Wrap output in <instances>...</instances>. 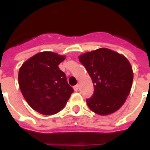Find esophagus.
I'll return each instance as SVG.
<instances>
[{
	"mask_svg": "<svg viewBox=\"0 0 150 150\" xmlns=\"http://www.w3.org/2000/svg\"><path fill=\"white\" fill-rule=\"evenodd\" d=\"M79 84H76L75 87H74V90H75V91H77L79 90Z\"/></svg>",
	"mask_w": 150,
	"mask_h": 150,
	"instance_id": "obj_1",
	"label": "esophagus"
}]
</instances>
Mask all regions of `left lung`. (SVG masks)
<instances>
[{
  "label": "left lung",
  "instance_id": "obj_1",
  "mask_svg": "<svg viewBox=\"0 0 150 150\" xmlns=\"http://www.w3.org/2000/svg\"><path fill=\"white\" fill-rule=\"evenodd\" d=\"M79 59L94 85L92 96L86 100L89 108L102 116L115 112L132 88L133 73L129 60L107 48L86 53Z\"/></svg>",
  "mask_w": 150,
  "mask_h": 150
}]
</instances>
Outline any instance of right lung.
<instances>
[{
  "instance_id": "obj_1",
  "label": "right lung",
  "mask_w": 150,
  "mask_h": 150,
  "mask_svg": "<svg viewBox=\"0 0 150 150\" xmlns=\"http://www.w3.org/2000/svg\"><path fill=\"white\" fill-rule=\"evenodd\" d=\"M65 57L56 53H38L25 62L18 73V83L29 105L43 115H53L62 109L73 88L59 67Z\"/></svg>"
}]
</instances>
